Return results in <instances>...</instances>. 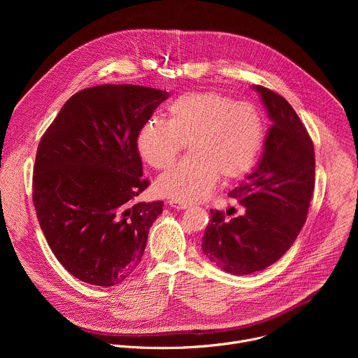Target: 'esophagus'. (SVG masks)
Masks as SVG:
<instances>
[{
	"mask_svg": "<svg viewBox=\"0 0 358 358\" xmlns=\"http://www.w3.org/2000/svg\"><path fill=\"white\" fill-rule=\"evenodd\" d=\"M170 206L177 210H187L189 207V203L182 202V201H170Z\"/></svg>",
	"mask_w": 358,
	"mask_h": 358,
	"instance_id": "34e87169",
	"label": "esophagus"
}]
</instances>
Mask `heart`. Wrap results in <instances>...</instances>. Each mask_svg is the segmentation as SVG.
Wrapping results in <instances>:
<instances>
[{"label":"heart","instance_id":"heart-1","mask_svg":"<svg viewBox=\"0 0 358 358\" xmlns=\"http://www.w3.org/2000/svg\"><path fill=\"white\" fill-rule=\"evenodd\" d=\"M169 120L151 116L138 129L140 157L155 169L169 167L185 147L189 155L159 176L155 191L194 202L207 198L220 176H245L257 162L265 137L261 113L222 93L188 92L167 106Z\"/></svg>","mask_w":358,"mask_h":358}]
</instances>
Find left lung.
I'll return each instance as SVG.
<instances>
[{
    "label": "left lung",
    "mask_w": 358,
    "mask_h": 358,
    "mask_svg": "<svg viewBox=\"0 0 358 358\" xmlns=\"http://www.w3.org/2000/svg\"><path fill=\"white\" fill-rule=\"evenodd\" d=\"M272 122L259 163L228 195L243 214L225 220L211 210L202 236L206 257L232 275L264 271L296 241L315 188V147L293 108L280 94L252 86Z\"/></svg>",
    "instance_id": "8db88e82"
}]
</instances>
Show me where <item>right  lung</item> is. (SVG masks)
<instances>
[{
  "instance_id": "add662e5",
  "label": "right lung",
  "mask_w": 358,
  "mask_h": 358,
  "mask_svg": "<svg viewBox=\"0 0 358 358\" xmlns=\"http://www.w3.org/2000/svg\"><path fill=\"white\" fill-rule=\"evenodd\" d=\"M167 97L164 90L136 85L83 89L39 141L36 217L57 259L82 282L119 285L141 261L163 201L134 202L148 187L136 137Z\"/></svg>"
}]
</instances>
